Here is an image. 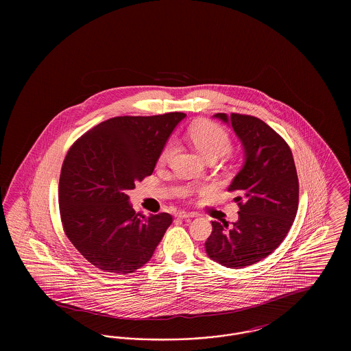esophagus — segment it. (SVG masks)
Returning <instances> with one entry per match:
<instances>
[{"instance_id":"obj_1","label":"esophagus","mask_w":351,"mask_h":351,"mask_svg":"<svg viewBox=\"0 0 351 351\" xmlns=\"http://www.w3.org/2000/svg\"><path fill=\"white\" fill-rule=\"evenodd\" d=\"M175 216L179 219H186V218L196 217L197 215L196 213H186V212H178Z\"/></svg>"}]
</instances>
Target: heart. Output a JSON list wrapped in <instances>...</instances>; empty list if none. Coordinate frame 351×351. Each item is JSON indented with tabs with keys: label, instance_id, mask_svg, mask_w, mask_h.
<instances>
[{
	"label": "heart",
	"instance_id": "obj_1",
	"mask_svg": "<svg viewBox=\"0 0 351 351\" xmlns=\"http://www.w3.org/2000/svg\"><path fill=\"white\" fill-rule=\"evenodd\" d=\"M191 136L196 147L206 159L219 158L232 149V139L229 133L212 121H202L191 128ZM175 151V141L168 139L158 155V163L165 165L171 159ZM180 196H188L189 189L183 188L179 192Z\"/></svg>",
	"mask_w": 351,
	"mask_h": 351
}]
</instances>
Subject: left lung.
<instances>
[{
  "instance_id": "left-lung-1",
  "label": "left lung",
  "mask_w": 351,
  "mask_h": 351,
  "mask_svg": "<svg viewBox=\"0 0 351 351\" xmlns=\"http://www.w3.org/2000/svg\"><path fill=\"white\" fill-rule=\"evenodd\" d=\"M215 117L232 123L246 162L228 188L237 195L238 221L233 226L212 221L205 249L225 267H246L276 250L289 232L299 208L298 172L288 143L262 119L239 113Z\"/></svg>"
}]
</instances>
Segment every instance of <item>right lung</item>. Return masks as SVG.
Returning a JSON list of instances; mask_svg holds the SVG:
<instances>
[{"mask_svg":"<svg viewBox=\"0 0 351 351\" xmlns=\"http://www.w3.org/2000/svg\"><path fill=\"white\" fill-rule=\"evenodd\" d=\"M184 117L172 112L110 118L68 150L59 180L60 219L71 243L95 267L125 275L150 261L172 216L135 213L126 193L150 176Z\"/></svg>","mask_w":351,"mask_h":351,"instance_id":"1","label":"right lung"}]
</instances>
